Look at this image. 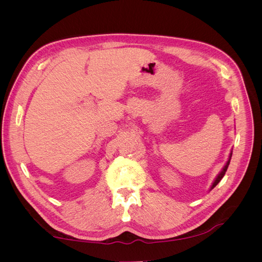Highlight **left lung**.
Masks as SVG:
<instances>
[{
  "label": "left lung",
  "instance_id": "8db88e82",
  "mask_svg": "<svg viewBox=\"0 0 262 262\" xmlns=\"http://www.w3.org/2000/svg\"><path fill=\"white\" fill-rule=\"evenodd\" d=\"M232 153L233 152H231V154H229V158H228V161H227V163L225 164V166H224V167H223V169H222L221 170V172L219 173V175H217V177L215 178V180H214V182H213V184H212V186H211V189L210 190H212L214 187H215L217 184H219V182L222 180V178H223L224 177V175H225V172H226V170H227V168H228V165H229V162H231V158H232Z\"/></svg>",
  "mask_w": 262,
  "mask_h": 262
}]
</instances>
